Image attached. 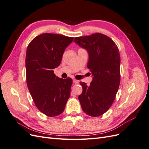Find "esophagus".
<instances>
[{
	"mask_svg": "<svg viewBox=\"0 0 149 149\" xmlns=\"http://www.w3.org/2000/svg\"><path fill=\"white\" fill-rule=\"evenodd\" d=\"M73 83H75V84H78V83H79V81L77 80V79H73Z\"/></svg>",
	"mask_w": 149,
	"mask_h": 149,
	"instance_id": "1",
	"label": "esophagus"
}]
</instances>
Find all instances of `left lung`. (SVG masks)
<instances>
[{"label":"left lung","instance_id":"8db88e82","mask_svg":"<svg viewBox=\"0 0 149 149\" xmlns=\"http://www.w3.org/2000/svg\"><path fill=\"white\" fill-rule=\"evenodd\" d=\"M74 41L89 53L88 68L93 76L88 86L80 81L78 96L83 111L92 117L104 114L113 103L120 84L119 48L111 38L101 33L75 37Z\"/></svg>","mask_w":149,"mask_h":149}]
</instances>
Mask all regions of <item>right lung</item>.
<instances>
[{"instance_id":"right-lung-1","label":"right lung","mask_w":149,"mask_h":149,"mask_svg":"<svg viewBox=\"0 0 149 149\" xmlns=\"http://www.w3.org/2000/svg\"><path fill=\"white\" fill-rule=\"evenodd\" d=\"M74 37L44 33L34 38L26 49L25 66L28 89L38 110L49 117L64 111L73 80L59 78L53 69L60 65L65 49Z\"/></svg>"}]
</instances>
